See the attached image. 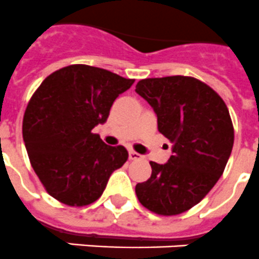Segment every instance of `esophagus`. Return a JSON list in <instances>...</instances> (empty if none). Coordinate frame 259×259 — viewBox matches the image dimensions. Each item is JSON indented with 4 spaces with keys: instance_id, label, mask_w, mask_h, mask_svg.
I'll use <instances>...</instances> for the list:
<instances>
[{
    "instance_id": "esophagus-1",
    "label": "esophagus",
    "mask_w": 259,
    "mask_h": 259,
    "mask_svg": "<svg viewBox=\"0 0 259 259\" xmlns=\"http://www.w3.org/2000/svg\"><path fill=\"white\" fill-rule=\"evenodd\" d=\"M143 156L140 153L135 152V151H130V159L131 160H140Z\"/></svg>"
}]
</instances>
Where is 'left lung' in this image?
Returning <instances> with one entry per match:
<instances>
[{"instance_id":"obj_1","label":"left lung","mask_w":259,"mask_h":259,"mask_svg":"<svg viewBox=\"0 0 259 259\" xmlns=\"http://www.w3.org/2000/svg\"><path fill=\"white\" fill-rule=\"evenodd\" d=\"M152 107L157 128L172 145L165 164L135 188L143 206L161 215L180 214L209 193L232 153L229 110L208 84L191 76L143 79L135 90Z\"/></svg>"}]
</instances>
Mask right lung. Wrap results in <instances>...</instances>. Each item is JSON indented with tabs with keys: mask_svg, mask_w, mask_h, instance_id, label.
<instances>
[{
	"mask_svg": "<svg viewBox=\"0 0 259 259\" xmlns=\"http://www.w3.org/2000/svg\"><path fill=\"white\" fill-rule=\"evenodd\" d=\"M134 82L104 68L71 65L49 75L31 96L23 142L34 172L62 204H93L127 161L123 145L104 144L91 131L106 123L115 99Z\"/></svg>",
	"mask_w": 259,
	"mask_h": 259,
	"instance_id": "add662e5",
	"label": "right lung"
}]
</instances>
